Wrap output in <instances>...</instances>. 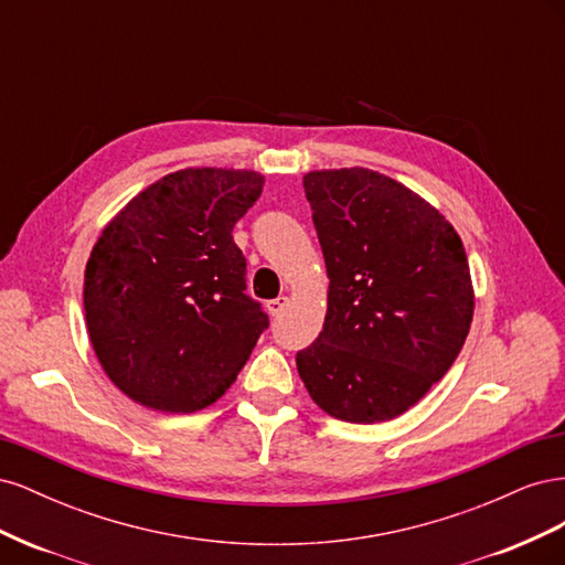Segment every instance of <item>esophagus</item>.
I'll return each mask as SVG.
<instances>
[{"label": "esophagus", "instance_id": "34e87169", "mask_svg": "<svg viewBox=\"0 0 565 565\" xmlns=\"http://www.w3.org/2000/svg\"><path fill=\"white\" fill-rule=\"evenodd\" d=\"M289 303V299L287 297H278V299H270V301H266V311L270 313V316H280L282 311H285V306Z\"/></svg>", "mask_w": 565, "mask_h": 565}]
</instances>
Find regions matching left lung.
I'll return each mask as SVG.
<instances>
[{
	"mask_svg": "<svg viewBox=\"0 0 565 565\" xmlns=\"http://www.w3.org/2000/svg\"><path fill=\"white\" fill-rule=\"evenodd\" d=\"M328 268V313L297 370L330 417L377 424L419 403L473 318L465 245L429 202L365 167L303 174Z\"/></svg>",
	"mask_w": 565,
	"mask_h": 565,
	"instance_id": "left-lung-1",
	"label": "left lung"
}]
</instances>
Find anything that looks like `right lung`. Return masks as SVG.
<instances>
[{
	"instance_id": "add662e5",
	"label": "right lung",
	"mask_w": 565,
	"mask_h": 565,
	"mask_svg": "<svg viewBox=\"0 0 565 565\" xmlns=\"http://www.w3.org/2000/svg\"><path fill=\"white\" fill-rule=\"evenodd\" d=\"M262 188L249 169H179L100 231L84 270V316L100 367L131 401L195 413L247 363L268 316L245 295L233 226Z\"/></svg>"
}]
</instances>
